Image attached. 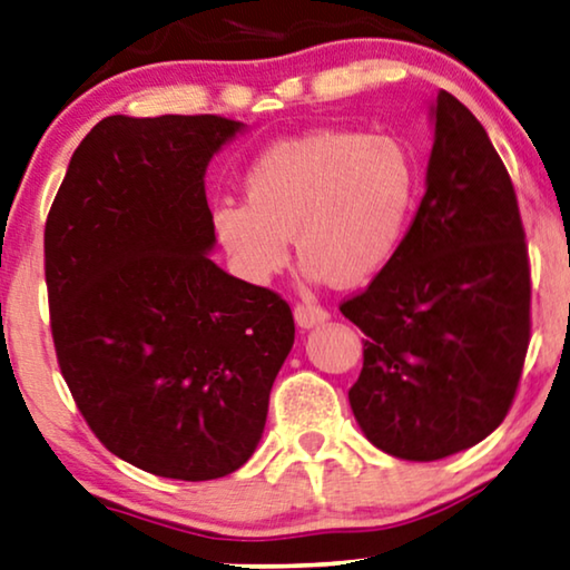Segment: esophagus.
Listing matches in <instances>:
<instances>
[{"mask_svg": "<svg viewBox=\"0 0 570 570\" xmlns=\"http://www.w3.org/2000/svg\"><path fill=\"white\" fill-rule=\"evenodd\" d=\"M327 317H330V314L322 309V307H317V304L302 302V304H296V307H294V320H296V325H299L302 330H309L314 325H322V322H325Z\"/></svg>", "mask_w": 570, "mask_h": 570, "instance_id": "34e87169", "label": "esophagus"}]
</instances>
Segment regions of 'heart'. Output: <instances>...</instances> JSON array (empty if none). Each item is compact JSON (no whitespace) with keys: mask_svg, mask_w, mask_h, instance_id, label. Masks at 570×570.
Wrapping results in <instances>:
<instances>
[{"mask_svg":"<svg viewBox=\"0 0 570 570\" xmlns=\"http://www.w3.org/2000/svg\"><path fill=\"white\" fill-rule=\"evenodd\" d=\"M245 202H217L212 230L250 284L296 253L312 282L358 286L396 256L417 199V160L389 132L314 130L278 140L245 174Z\"/></svg>","mask_w":570,"mask_h":570,"instance_id":"obj_1","label":"heart"}]
</instances>
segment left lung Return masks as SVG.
<instances>
[{
	"label": "left lung",
	"mask_w": 570,
	"mask_h": 570,
	"mask_svg": "<svg viewBox=\"0 0 570 570\" xmlns=\"http://www.w3.org/2000/svg\"><path fill=\"white\" fill-rule=\"evenodd\" d=\"M428 191L396 256L340 304L363 330L347 392L363 435L440 461L504 422L530 345V258L517 194L483 125L453 95L432 107Z\"/></svg>",
	"instance_id": "8db88e82"
}]
</instances>
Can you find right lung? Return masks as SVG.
I'll return each mask as SVG.
<instances>
[{
	"label": "right lung",
	"mask_w": 570,
	"mask_h": 570,
	"mask_svg": "<svg viewBox=\"0 0 570 570\" xmlns=\"http://www.w3.org/2000/svg\"><path fill=\"white\" fill-rule=\"evenodd\" d=\"M240 130L217 115L105 117L48 212L58 366L99 443L164 479L248 461L294 345L282 296L207 256L204 171Z\"/></svg>",
	"instance_id": "1"
}]
</instances>
